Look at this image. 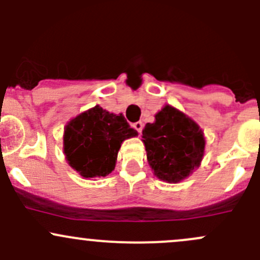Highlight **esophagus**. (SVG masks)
<instances>
[{"label": "esophagus", "mask_w": 260, "mask_h": 260, "mask_svg": "<svg viewBox=\"0 0 260 260\" xmlns=\"http://www.w3.org/2000/svg\"><path fill=\"white\" fill-rule=\"evenodd\" d=\"M133 128H135V129L141 135V132H142V129H143V123L142 122L133 123Z\"/></svg>", "instance_id": "esophagus-1"}]
</instances>
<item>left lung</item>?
I'll return each instance as SVG.
<instances>
[{"label": "left lung", "mask_w": 260, "mask_h": 260, "mask_svg": "<svg viewBox=\"0 0 260 260\" xmlns=\"http://www.w3.org/2000/svg\"><path fill=\"white\" fill-rule=\"evenodd\" d=\"M147 159L154 176L177 183L200 166L205 151L204 132L196 122L171 106H165L142 131Z\"/></svg>", "instance_id": "left-lung-1"}]
</instances>
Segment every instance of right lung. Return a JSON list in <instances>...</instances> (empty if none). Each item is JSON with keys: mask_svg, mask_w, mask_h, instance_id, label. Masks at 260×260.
Segmentation results:
<instances>
[{"mask_svg": "<svg viewBox=\"0 0 260 260\" xmlns=\"http://www.w3.org/2000/svg\"><path fill=\"white\" fill-rule=\"evenodd\" d=\"M137 135L122 114L95 106L67 124L64 153L70 166L85 179L104 177L114 170L123 141Z\"/></svg>", "mask_w": 260, "mask_h": 260, "instance_id": "right-lung-1", "label": "right lung"}]
</instances>
